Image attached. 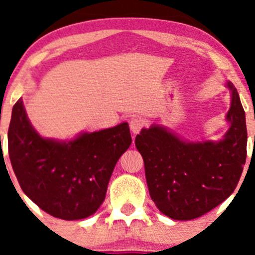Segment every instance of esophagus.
I'll return each instance as SVG.
<instances>
[{
	"mask_svg": "<svg viewBox=\"0 0 255 255\" xmlns=\"http://www.w3.org/2000/svg\"><path fill=\"white\" fill-rule=\"evenodd\" d=\"M145 126V121L143 120V118L140 117H134L133 120H130L129 122V127H130V130H132L134 134H137V133H139L140 130H142V128Z\"/></svg>",
	"mask_w": 255,
	"mask_h": 255,
	"instance_id": "1",
	"label": "esophagus"
}]
</instances>
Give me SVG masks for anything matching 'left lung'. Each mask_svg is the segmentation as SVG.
I'll use <instances>...</instances> for the list:
<instances>
[{
	"label": "left lung",
	"instance_id": "left-lung-1",
	"mask_svg": "<svg viewBox=\"0 0 255 255\" xmlns=\"http://www.w3.org/2000/svg\"><path fill=\"white\" fill-rule=\"evenodd\" d=\"M231 122L218 143H186L153 126L135 137L142 154L151 200L173 220L201 217L231 196L241 179L247 158L246 113L232 82Z\"/></svg>",
	"mask_w": 255,
	"mask_h": 255
}]
</instances>
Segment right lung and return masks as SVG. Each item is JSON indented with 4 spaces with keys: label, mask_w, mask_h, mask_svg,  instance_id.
Instances as JSON below:
<instances>
[{
    "label": "right lung",
    "mask_w": 255,
    "mask_h": 255,
    "mask_svg": "<svg viewBox=\"0 0 255 255\" xmlns=\"http://www.w3.org/2000/svg\"><path fill=\"white\" fill-rule=\"evenodd\" d=\"M130 143L126 122L68 143L44 139L30 126L22 99L12 110L8 154L20 189L61 220H82L99 210L116 163Z\"/></svg>",
    "instance_id": "right-lung-1"
}]
</instances>
